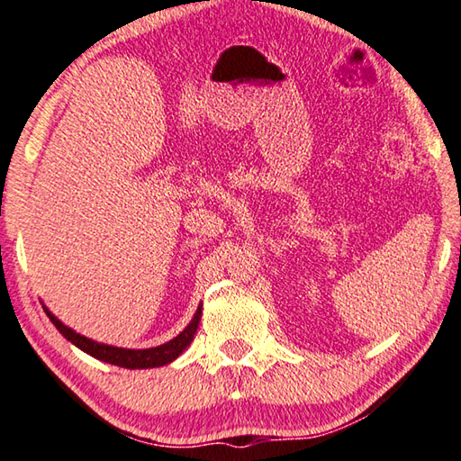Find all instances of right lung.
<instances>
[{"label":"right lung","instance_id":"right-lung-1","mask_svg":"<svg viewBox=\"0 0 461 461\" xmlns=\"http://www.w3.org/2000/svg\"><path fill=\"white\" fill-rule=\"evenodd\" d=\"M44 312L48 314L50 321L56 326L64 339H68L72 345H77L80 350H85L86 355L98 358V361L111 363L116 366H122V369H153V366H163L167 363H171L177 358L183 350H185L191 340H194L199 321H202V304L197 306V311L191 318V322L183 329L177 337L171 339L169 342L158 347H150V348H121V347H113V345H103V342H96L92 339L82 337L77 330H72L70 326H66L64 322L58 321V318L48 311L44 306Z\"/></svg>","mask_w":461,"mask_h":461}]
</instances>
